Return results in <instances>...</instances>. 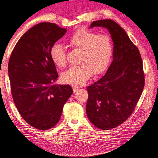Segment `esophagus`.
<instances>
[{
  "label": "esophagus",
  "mask_w": 158,
  "mask_h": 158,
  "mask_svg": "<svg viewBox=\"0 0 158 158\" xmlns=\"http://www.w3.org/2000/svg\"><path fill=\"white\" fill-rule=\"evenodd\" d=\"M73 92H76L77 89H78V88H77V87H73Z\"/></svg>",
  "instance_id": "34e87169"
}]
</instances>
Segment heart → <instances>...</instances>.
Segmentation results:
<instances>
[{
	"label": "heart",
	"mask_w": 158,
	"mask_h": 158,
	"mask_svg": "<svg viewBox=\"0 0 158 158\" xmlns=\"http://www.w3.org/2000/svg\"><path fill=\"white\" fill-rule=\"evenodd\" d=\"M72 50L80 51L79 66H73L63 73L61 80L74 86L84 85L92 73H103L108 69L113 57L114 46L110 36L99 34L94 31L80 28L67 40ZM50 57L56 66L64 68L67 64V54L61 44H55L50 49Z\"/></svg>",
	"instance_id": "b5f03b06"
}]
</instances>
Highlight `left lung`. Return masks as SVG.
I'll return each mask as SVG.
<instances>
[{
	"mask_svg": "<svg viewBox=\"0 0 158 158\" xmlns=\"http://www.w3.org/2000/svg\"><path fill=\"white\" fill-rule=\"evenodd\" d=\"M94 27L109 31L114 50L106 73L87 88L86 112L93 125L108 130L123 124L132 114L145 85L143 61L137 47L114 21H94L90 28Z\"/></svg>",
	"mask_w": 158,
	"mask_h": 158,
	"instance_id": "8db88e82",
	"label": "left lung"
}]
</instances>
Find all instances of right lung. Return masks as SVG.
I'll list each match as a JSON object with an SVG mask.
<instances>
[{
  "mask_svg": "<svg viewBox=\"0 0 158 158\" xmlns=\"http://www.w3.org/2000/svg\"><path fill=\"white\" fill-rule=\"evenodd\" d=\"M66 31L53 23L36 24L20 38L9 59L14 103L22 118L37 130L55 127L73 94L69 85L55 83L59 76L50 53Z\"/></svg>",
  "mask_w": 158,
  "mask_h": 158,
  "instance_id": "obj_1",
  "label": "right lung"
}]
</instances>
